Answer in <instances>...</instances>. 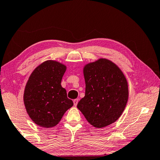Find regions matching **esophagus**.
<instances>
[{
  "label": "esophagus",
  "mask_w": 160,
  "mask_h": 160,
  "mask_svg": "<svg viewBox=\"0 0 160 160\" xmlns=\"http://www.w3.org/2000/svg\"><path fill=\"white\" fill-rule=\"evenodd\" d=\"M78 102V99H75L73 100V104H74V106H75V107L77 106Z\"/></svg>",
  "instance_id": "34e87169"
}]
</instances>
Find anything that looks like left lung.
<instances>
[{
  "mask_svg": "<svg viewBox=\"0 0 160 160\" xmlns=\"http://www.w3.org/2000/svg\"><path fill=\"white\" fill-rule=\"evenodd\" d=\"M83 72L85 95L77 107L91 125L104 128L115 122L125 109L127 80L120 68L105 58L87 64Z\"/></svg>",
  "mask_w": 160,
  "mask_h": 160,
  "instance_id": "8db88e82",
  "label": "left lung"
}]
</instances>
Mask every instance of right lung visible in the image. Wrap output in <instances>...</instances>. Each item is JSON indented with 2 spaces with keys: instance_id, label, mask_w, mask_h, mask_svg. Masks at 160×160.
<instances>
[{
  "instance_id": "obj_1",
  "label": "right lung",
  "mask_w": 160,
  "mask_h": 160,
  "mask_svg": "<svg viewBox=\"0 0 160 160\" xmlns=\"http://www.w3.org/2000/svg\"><path fill=\"white\" fill-rule=\"evenodd\" d=\"M66 70L63 64L47 61L37 67L29 78L24 103L29 116L38 126L44 128L56 126L73 105L61 85Z\"/></svg>"
}]
</instances>
